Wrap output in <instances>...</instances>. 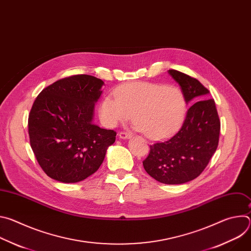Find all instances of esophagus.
Instances as JSON below:
<instances>
[{"mask_svg":"<svg viewBox=\"0 0 251 251\" xmlns=\"http://www.w3.org/2000/svg\"><path fill=\"white\" fill-rule=\"evenodd\" d=\"M118 136H119V138L120 139H129L130 137H131V134H129V133H127V132H120L119 134H118Z\"/></svg>","mask_w":251,"mask_h":251,"instance_id":"esophagus-1","label":"esophagus"}]
</instances>
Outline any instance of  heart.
I'll return each instance as SVG.
<instances>
[{
    "mask_svg": "<svg viewBox=\"0 0 251 251\" xmlns=\"http://www.w3.org/2000/svg\"><path fill=\"white\" fill-rule=\"evenodd\" d=\"M186 100L175 86L147 82H131L118 87L115 96H105L99 115L107 127L128 121L134 114L135 128L153 140L172 134L186 114Z\"/></svg>",
    "mask_w": 251,
    "mask_h": 251,
    "instance_id": "heart-1",
    "label": "heart"
}]
</instances>
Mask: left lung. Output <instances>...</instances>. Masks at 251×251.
<instances>
[{"label":"left lung","mask_w":251,"mask_h":251,"mask_svg":"<svg viewBox=\"0 0 251 251\" xmlns=\"http://www.w3.org/2000/svg\"><path fill=\"white\" fill-rule=\"evenodd\" d=\"M168 73L191 107L180 130L150 146L143 166L156 181L178 185L193 181L207 166L219 145L221 121L214 100L207 98L209 91L198 79L175 69Z\"/></svg>","instance_id":"obj_1"}]
</instances>
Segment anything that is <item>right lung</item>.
<instances>
[{"label": "right lung", "instance_id": "right-lung-1", "mask_svg": "<svg viewBox=\"0 0 251 251\" xmlns=\"http://www.w3.org/2000/svg\"><path fill=\"white\" fill-rule=\"evenodd\" d=\"M104 82L92 75L65 77L46 87L28 115L30 147L44 172L61 183L94 174L116 132L92 123Z\"/></svg>", "mask_w": 251, "mask_h": 251}]
</instances>
